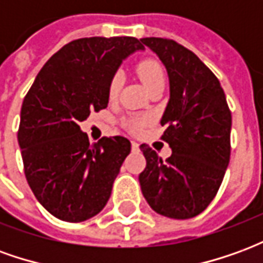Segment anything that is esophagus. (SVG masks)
<instances>
[{"label": "esophagus", "instance_id": "esophagus-1", "mask_svg": "<svg viewBox=\"0 0 263 263\" xmlns=\"http://www.w3.org/2000/svg\"><path fill=\"white\" fill-rule=\"evenodd\" d=\"M132 151H135V152H137V151H139V143L138 142H135V141H132Z\"/></svg>", "mask_w": 263, "mask_h": 263}]
</instances>
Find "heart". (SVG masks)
<instances>
[{
  "label": "heart",
  "mask_w": 263,
  "mask_h": 263,
  "mask_svg": "<svg viewBox=\"0 0 263 263\" xmlns=\"http://www.w3.org/2000/svg\"><path fill=\"white\" fill-rule=\"evenodd\" d=\"M137 73L139 79L142 80L143 86L146 87V90L152 88L154 86H158V84H165V73H163L160 63H158L156 60L146 59L139 62L137 66ZM121 86H122V76L117 73L109 83V96L117 97V94L121 90ZM146 122H148L146 118H135L129 122V126L134 131H139Z\"/></svg>",
  "instance_id": "b5f03b06"
}]
</instances>
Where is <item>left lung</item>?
Returning a JSON list of instances; mask_svg holds the SVG:
<instances>
[{
	"label": "left lung",
	"mask_w": 263,
	"mask_h": 263,
	"mask_svg": "<svg viewBox=\"0 0 263 263\" xmlns=\"http://www.w3.org/2000/svg\"><path fill=\"white\" fill-rule=\"evenodd\" d=\"M169 77V101L160 124L172 155L166 160L142 143L146 167L139 175L155 213L187 220L207 209L230 163L231 112L220 81L197 56L163 37H142Z\"/></svg>",
	"instance_id": "obj_1"
}]
</instances>
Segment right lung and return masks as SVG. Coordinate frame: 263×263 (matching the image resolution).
<instances>
[{
    "instance_id": "right-lung-1",
    "label": "right lung",
    "mask_w": 263,
    "mask_h": 263,
    "mask_svg": "<svg viewBox=\"0 0 263 263\" xmlns=\"http://www.w3.org/2000/svg\"><path fill=\"white\" fill-rule=\"evenodd\" d=\"M138 50L145 48L131 36L73 41L45 63L24 98L18 142L26 180L59 220L86 221L108 201L131 142L104 137L90 145L79 124L108 105L109 83Z\"/></svg>"
}]
</instances>
